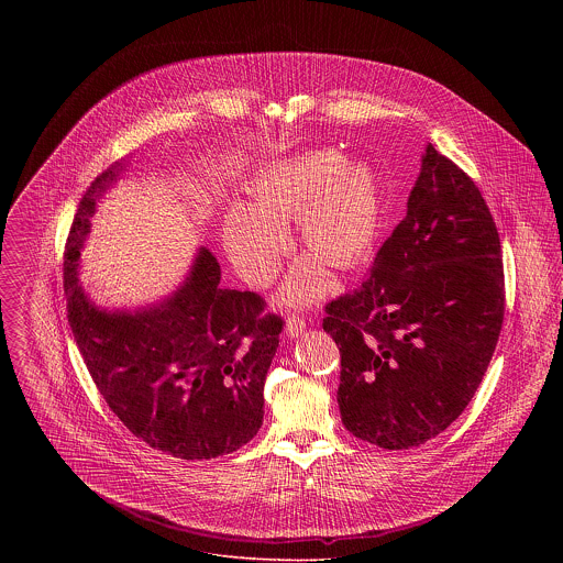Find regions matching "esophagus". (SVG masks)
I'll use <instances>...</instances> for the list:
<instances>
[{"label": "esophagus", "instance_id": "1", "mask_svg": "<svg viewBox=\"0 0 563 563\" xmlns=\"http://www.w3.org/2000/svg\"><path fill=\"white\" fill-rule=\"evenodd\" d=\"M306 331V321L301 319V317H290L288 322H286V333L290 335V338H295V335H301Z\"/></svg>", "mask_w": 563, "mask_h": 563}]
</instances>
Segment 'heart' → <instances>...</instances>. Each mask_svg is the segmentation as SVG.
Segmentation results:
<instances>
[{
    "label": "heart",
    "instance_id": "obj_1",
    "mask_svg": "<svg viewBox=\"0 0 563 563\" xmlns=\"http://www.w3.org/2000/svg\"><path fill=\"white\" fill-rule=\"evenodd\" d=\"M253 208L230 210L223 228L228 251L242 275L262 286L273 279L286 249L284 223L299 219L303 260L284 297L290 303L319 299L329 286L322 262L349 271L377 241L382 201L368 164L342 161L333 150H314L266 166L251 186Z\"/></svg>",
    "mask_w": 563,
    "mask_h": 563
}]
</instances>
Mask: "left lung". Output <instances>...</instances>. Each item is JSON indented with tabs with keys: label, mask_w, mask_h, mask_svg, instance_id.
Here are the masks:
<instances>
[{
	"label": "left lung",
	"mask_w": 563,
	"mask_h": 563,
	"mask_svg": "<svg viewBox=\"0 0 563 563\" xmlns=\"http://www.w3.org/2000/svg\"><path fill=\"white\" fill-rule=\"evenodd\" d=\"M503 317L492 212L471 175L427 145L407 214L366 279L324 306L344 427L388 451L442 433L475 397Z\"/></svg>",
	"instance_id": "left-lung-1"
}]
</instances>
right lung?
Instances as JSON below:
<instances>
[{
    "label": "right lung",
    "mask_w": 563,
    "mask_h": 563,
    "mask_svg": "<svg viewBox=\"0 0 563 563\" xmlns=\"http://www.w3.org/2000/svg\"><path fill=\"white\" fill-rule=\"evenodd\" d=\"M114 173L86 188L65 244L67 319L84 364L117 418L152 449L179 460L232 453L262 424L264 382L284 319L257 292L219 286L221 266L208 249L158 308L97 310L76 275L95 201Z\"/></svg>",
    "instance_id": "obj_1"
}]
</instances>
